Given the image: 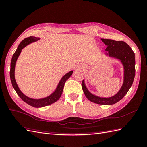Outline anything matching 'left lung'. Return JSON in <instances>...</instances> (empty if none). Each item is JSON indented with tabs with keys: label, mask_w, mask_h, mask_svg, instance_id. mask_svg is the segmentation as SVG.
<instances>
[{
	"label": "left lung",
	"mask_w": 147,
	"mask_h": 147,
	"mask_svg": "<svg viewBox=\"0 0 147 147\" xmlns=\"http://www.w3.org/2000/svg\"><path fill=\"white\" fill-rule=\"evenodd\" d=\"M107 45V55L120 60L124 68V81L120 90L109 98H102L93 95L86 87L84 80L82 88L85 96L91 102L102 105H112L120 101L128 92L133 83L135 76V55L130 46L123 41L101 39Z\"/></svg>",
	"instance_id": "left-lung-1"
}]
</instances>
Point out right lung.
Returning a JSON list of instances; mask_svg holds the SVG:
<instances>
[{"instance_id":"right-lung-1","label":"right lung","mask_w":147,"mask_h":147,"mask_svg":"<svg viewBox=\"0 0 147 147\" xmlns=\"http://www.w3.org/2000/svg\"><path fill=\"white\" fill-rule=\"evenodd\" d=\"M39 40L40 38H36L34 36H30L28 38H25L24 40L22 41V42L19 44L16 51H15V53L13 54V56L11 59V69H10V79H11V81L13 87L16 91V93L18 94V95L20 96L22 100H24L25 102H26L27 104H29L30 106L34 107H41L47 106L57 101L61 97V96L65 82L66 81V80L70 78V77L71 76V74H73V71H70V72H68V74L65 75V76L62 77V79H61V81L59 82V84H58L56 90H55V91L53 93L51 94L50 96H47V97L44 98H41V99H32V98L27 97V96L24 95V94L22 93V91L20 90V89L18 88V85L16 84L15 79V63H16V60L18 59L19 55L20 54L22 49L24 48L25 47L27 46L28 44L32 42H34V41H36Z\"/></svg>"}]
</instances>
